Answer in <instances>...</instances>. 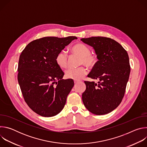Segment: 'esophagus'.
<instances>
[{
	"mask_svg": "<svg viewBox=\"0 0 147 147\" xmlns=\"http://www.w3.org/2000/svg\"><path fill=\"white\" fill-rule=\"evenodd\" d=\"M74 84H77V83L78 82V81L74 80Z\"/></svg>",
	"mask_w": 147,
	"mask_h": 147,
	"instance_id": "obj_1",
	"label": "esophagus"
}]
</instances>
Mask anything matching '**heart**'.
<instances>
[{
    "mask_svg": "<svg viewBox=\"0 0 147 147\" xmlns=\"http://www.w3.org/2000/svg\"><path fill=\"white\" fill-rule=\"evenodd\" d=\"M71 51L80 57V65L84 64L90 68L94 67L96 65L97 58L96 56L91 53L90 48L86 45L82 44H75L71 47ZM56 61L61 69H65L68 65V57L66 53L63 51L59 52L56 57ZM87 73V69L81 66L78 68H69L66 71L65 75L68 78L78 80L83 78Z\"/></svg>",
    "mask_w": 147,
    "mask_h": 147,
    "instance_id": "1",
    "label": "heart"
}]
</instances>
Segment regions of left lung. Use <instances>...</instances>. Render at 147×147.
<instances>
[{"label":"left lung","mask_w":147,"mask_h":147,"mask_svg":"<svg viewBox=\"0 0 147 147\" xmlns=\"http://www.w3.org/2000/svg\"><path fill=\"white\" fill-rule=\"evenodd\" d=\"M81 40L94 48L98 59L88 77L99 81H84L83 103L93 114L109 113L119 105L124 95L130 73L128 53L109 38L92 36Z\"/></svg>","instance_id":"1"}]
</instances>
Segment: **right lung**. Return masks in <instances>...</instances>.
<instances>
[{"label":"right lung","mask_w":147,"mask_h":147,"mask_svg":"<svg viewBox=\"0 0 147 147\" xmlns=\"http://www.w3.org/2000/svg\"><path fill=\"white\" fill-rule=\"evenodd\" d=\"M77 38L44 37L29 43L19 58L18 82L28 107L38 115L52 117L63 109L74 86L56 61L57 54Z\"/></svg>","instance_id":"right-lung-1"}]
</instances>
